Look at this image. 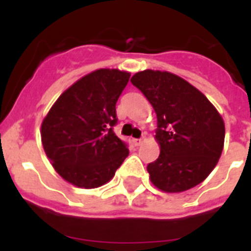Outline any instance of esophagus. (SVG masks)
<instances>
[{
	"label": "esophagus",
	"instance_id": "34e87169",
	"mask_svg": "<svg viewBox=\"0 0 251 251\" xmlns=\"http://www.w3.org/2000/svg\"><path fill=\"white\" fill-rule=\"evenodd\" d=\"M143 141H145V138H143V137L138 138V139H133L134 145H135V146H141L142 143H143Z\"/></svg>",
	"mask_w": 251,
	"mask_h": 251
}]
</instances>
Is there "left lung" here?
I'll use <instances>...</instances> for the list:
<instances>
[{
  "mask_svg": "<svg viewBox=\"0 0 251 251\" xmlns=\"http://www.w3.org/2000/svg\"><path fill=\"white\" fill-rule=\"evenodd\" d=\"M156 112L160 155L147 165L151 182L167 193L197 186L216 167L226 126L208 99L182 78L145 70L131 78Z\"/></svg>",
  "mask_w": 251,
  "mask_h": 251,
  "instance_id": "1",
  "label": "left lung"
}]
</instances>
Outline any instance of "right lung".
<instances>
[{
    "instance_id": "1",
    "label": "right lung",
    "mask_w": 251,
    "mask_h": 251,
    "mask_svg": "<svg viewBox=\"0 0 251 251\" xmlns=\"http://www.w3.org/2000/svg\"><path fill=\"white\" fill-rule=\"evenodd\" d=\"M130 74L100 69L69 87L41 124V142L57 173L78 187L113 178L129 150L114 134L116 102Z\"/></svg>"
}]
</instances>
